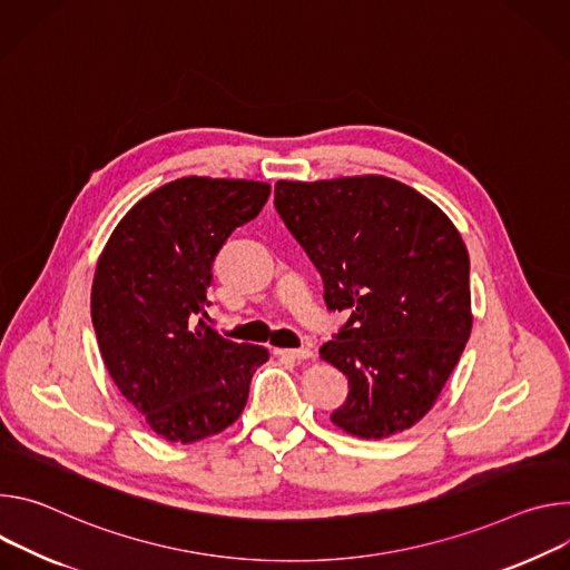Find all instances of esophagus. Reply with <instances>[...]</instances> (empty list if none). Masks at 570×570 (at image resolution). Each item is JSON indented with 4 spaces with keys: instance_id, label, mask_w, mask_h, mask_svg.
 <instances>
[{
    "instance_id": "esophagus-1",
    "label": "esophagus",
    "mask_w": 570,
    "mask_h": 570,
    "mask_svg": "<svg viewBox=\"0 0 570 570\" xmlns=\"http://www.w3.org/2000/svg\"><path fill=\"white\" fill-rule=\"evenodd\" d=\"M274 353H276L278 357H283V360H296V362L314 357V351H312V348H276Z\"/></svg>"
}]
</instances>
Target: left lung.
Returning <instances> with one entry per match:
<instances>
[{"label": "left lung", "mask_w": 570, "mask_h": 570, "mask_svg": "<svg viewBox=\"0 0 570 570\" xmlns=\"http://www.w3.org/2000/svg\"><path fill=\"white\" fill-rule=\"evenodd\" d=\"M274 206L348 322L320 351L348 377L331 421L385 439L421 421L469 342V250L430 199L387 176L278 180Z\"/></svg>", "instance_id": "1"}]
</instances>
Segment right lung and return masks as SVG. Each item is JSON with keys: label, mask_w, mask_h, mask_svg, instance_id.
Returning <instances> with one entry per match:
<instances>
[{"label": "right lung", "mask_w": 570, "mask_h": 570, "mask_svg": "<svg viewBox=\"0 0 570 570\" xmlns=\"http://www.w3.org/2000/svg\"><path fill=\"white\" fill-rule=\"evenodd\" d=\"M272 185L176 178L140 199L106 242L90 296L112 383L167 441L206 439L242 414L267 348L204 324L213 263L228 235L256 219Z\"/></svg>", "instance_id": "right-lung-1"}]
</instances>
